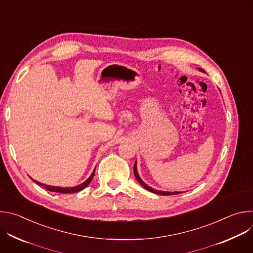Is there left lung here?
I'll return each instance as SVG.
<instances>
[{
  "mask_svg": "<svg viewBox=\"0 0 253 253\" xmlns=\"http://www.w3.org/2000/svg\"><path fill=\"white\" fill-rule=\"evenodd\" d=\"M198 70L203 72V70H202V69H200V68H198ZM134 175H135L136 179L138 180V182H139V183H140L144 188H145V189H146V190H148V191H150V192L155 193V194H159V195H174V194H179V193H180V192H166V191H159V190H155V189L151 188L150 186H148L146 183H144V182H143V180H142V179L140 178V176L138 175L136 162H135V164H134Z\"/></svg>",
  "mask_w": 253,
  "mask_h": 253,
  "instance_id": "1",
  "label": "left lung"
}]
</instances>
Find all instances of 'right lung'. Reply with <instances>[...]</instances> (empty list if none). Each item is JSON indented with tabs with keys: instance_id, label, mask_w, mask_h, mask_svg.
I'll return each mask as SVG.
<instances>
[{
	"instance_id": "obj_1",
	"label": "right lung",
	"mask_w": 253,
	"mask_h": 253,
	"mask_svg": "<svg viewBox=\"0 0 253 253\" xmlns=\"http://www.w3.org/2000/svg\"><path fill=\"white\" fill-rule=\"evenodd\" d=\"M94 174H95V169H94L93 173L91 174V176L86 180L85 182H83V183L80 184V185L74 186V187H56V186H50V185L43 184V183L37 181V180H34V179H32V180H33V181H34L36 184H38V185H40V186L46 188V189L49 190V191L59 192V193H76V192H79V191L83 190L85 187H87V186L89 185V183L92 181V179H93V177H94Z\"/></svg>"
}]
</instances>
